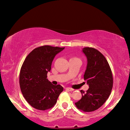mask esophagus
<instances>
[{"instance_id":"34e87169","label":"esophagus","mask_w":130,"mask_h":130,"mask_svg":"<svg viewBox=\"0 0 130 130\" xmlns=\"http://www.w3.org/2000/svg\"><path fill=\"white\" fill-rule=\"evenodd\" d=\"M66 90H68V91H71L74 90V89L71 88H66Z\"/></svg>"}]
</instances>
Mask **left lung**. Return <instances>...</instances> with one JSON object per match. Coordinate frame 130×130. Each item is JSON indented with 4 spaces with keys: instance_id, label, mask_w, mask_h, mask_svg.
Here are the masks:
<instances>
[{
    "instance_id": "left-lung-1",
    "label": "left lung",
    "mask_w": 130,
    "mask_h": 130,
    "mask_svg": "<svg viewBox=\"0 0 130 130\" xmlns=\"http://www.w3.org/2000/svg\"><path fill=\"white\" fill-rule=\"evenodd\" d=\"M87 57L84 79L89 88L86 92L80 90L81 99L75 103L84 112H92L100 108L108 99L113 87V76L108 61L96 49L85 47L82 50Z\"/></svg>"
}]
</instances>
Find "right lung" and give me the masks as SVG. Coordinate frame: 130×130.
<instances>
[{
  "label": "right lung",
  "mask_w": 130,
  "mask_h": 130,
  "mask_svg": "<svg viewBox=\"0 0 130 130\" xmlns=\"http://www.w3.org/2000/svg\"><path fill=\"white\" fill-rule=\"evenodd\" d=\"M64 48L43 45L36 48L25 58L20 74V85L23 97L35 109L52 108L63 88L54 85L47 79L55 56Z\"/></svg>",
  "instance_id": "1"
}]
</instances>
